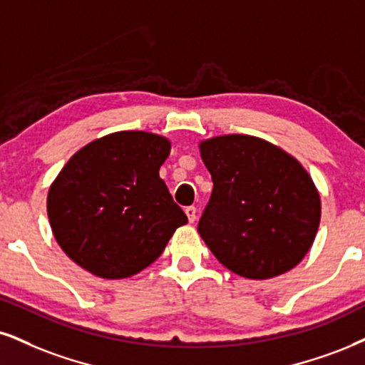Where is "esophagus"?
Masks as SVG:
<instances>
[{"label": "esophagus", "instance_id": "1", "mask_svg": "<svg viewBox=\"0 0 365 365\" xmlns=\"http://www.w3.org/2000/svg\"><path fill=\"white\" fill-rule=\"evenodd\" d=\"M184 211H186V215H187V220H190L191 223L195 222V220H196V208H195V206H187V208L184 210Z\"/></svg>", "mask_w": 365, "mask_h": 365}]
</instances>
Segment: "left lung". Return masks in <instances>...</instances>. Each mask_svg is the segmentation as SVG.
<instances>
[{
    "label": "left lung",
    "instance_id": "obj_1",
    "mask_svg": "<svg viewBox=\"0 0 365 365\" xmlns=\"http://www.w3.org/2000/svg\"><path fill=\"white\" fill-rule=\"evenodd\" d=\"M213 191L197 232L232 272L269 279L301 262L320 225V195L294 157L250 135L201 142Z\"/></svg>",
    "mask_w": 365,
    "mask_h": 365
}]
</instances>
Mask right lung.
Wrapping results in <instances>:
<instances>
[{"instance_id": "add662e5", "label": "right lung", "mask_w": 365, "mask_h": 365, "mask_svg": "<svg viewBox=\"0 0 365 365\" xmlns=\"http://www.w3.org/2000/svg\"><path fill=\"white\" fill-rule=\"evenodd\" d=\"M169 152L160 135L116 132L71 157L47 196L53 237L69 259L94 276L123 279L159 257L187 223L159 178Z\"/></svg>"}]
</instances>
